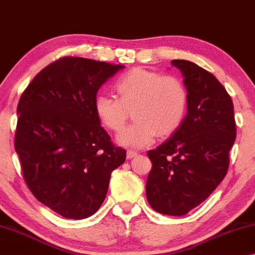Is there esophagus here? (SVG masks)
<instances>
[{
    "label": "esophagus",
    "instance_id": "esophagus-1",
    "mask_svg": "<svg viewBox=\"0 0 255 255\" xmlns=\"http://www.w3.org/2000/svg\"><path fill=\"white\" fill-rule=\"evenodd\" d=\"M136 155H137L136 151H134V150H128V153H127V158H128V159H133V158H135Z\"/></svg>",
    "mask_w": 255,
    "mask_h": 255
}]
</instances>
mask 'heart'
Returning <instances> with one entry per match:
<instances>
[{"label":"heart","instance_id":"1","mask_svg":"<svg viewBox=\"0 0 255 255\" xmlns=\"http://www.w3.org/2000/svg\"><path fill=\"white\" fill-rule=\"evenodd\" d=\"M114 88L119 98L97 95L94 111L101 123L115 132L124 127L132 111L135 121L116 137L121 145L144 148L157 134L171 135L184 122L188 91L179 78L134 68L121 76Z\"/></svg>","mask_w":255,"mask_h":255}]
</instances>
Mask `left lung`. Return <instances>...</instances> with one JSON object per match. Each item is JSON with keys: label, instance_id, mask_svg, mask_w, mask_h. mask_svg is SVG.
<instances>
[{"label": "left lung", "instance_id": "obj_1", "mask_svg": "<svg viewBox=\"0 0 255 255\" xmlns=\"http://www.w3.org/2000/svg\"><path fill=\"white\" fill-rule=\"evenodd\" d=\"M171 65L184 76L188 109L180 128L148 151L152 169L145 193L155 212L182 216L225 178L236 124L232 98L215 76L191 61L178 59Z\"/></svg>", "mask_w": 255, "mask_h": 255}]
</instances>
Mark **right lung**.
Returning a JSON list of instances; mask_svg holds the SVG:
<instances>
[{
    "instance_id": "1",
    "label": "right lung",
    "mask_w": 255,
    "mask_h": 255,
    "mask_svg": "<svg viewBox=\"0 0 255 255\" xmlns=\"http://www.w3.org/2000/svg\"><path fill=\"white\" fill-rule=\"evenodd\" d=\"M122 65L62 57L43 68L17 104L14 148L23 179L40 203L83 220L105 199L112 171L127 151L116 146L94 111L98 89Z\"/></svg>"
}]
</instances>
